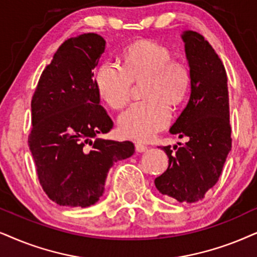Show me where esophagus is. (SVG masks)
<instances>
[{
  "instance_id": "34e87169",
  "label": "esophagus",
  "mask_w": 257,
  "mask_h": 257,
  "mask_svg": "<svg viewBox=\"0 0 257 257\" xmlns=\"http://www.w3.org/2000/svg\"><path fill=\"white\" fill-rule=\"evenodd\" d=\"M135 149H136V152H139V153L146 152V151H147V146L140 144V142H136V144H135Z\"/></svg>"
}]
</instances>
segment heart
Returning <instances> with one entry per match:
<instances>
[{
  "instance_id": "obj_1",
  "label": "heart",
  "mask_w": 257,
  "mask_h": 257,
  "mask_svg": "<svg viewBox=\"0 0 257 257\" xmlns=\"http://www.w3.org/2000/svg\"><path fill=\"white\" fill-rule=\"evenodd\" d=\"M122 67L104 61L95 74L100 99L110 108L121 109L131 99L133 83L145 79L142 102L134 103L118 117V131L124 138L148 140L171 119L172 105L180 104L191 87L187 65L172 59V52L154 41L132 45L122 54Z\"/></svg>"
}]
</instances>
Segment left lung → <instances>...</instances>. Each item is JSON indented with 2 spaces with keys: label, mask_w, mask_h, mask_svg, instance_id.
<instances>
[{
  "label": "left lung",
  "mask_w": 257,
  "mask_h": 257,
  "mask_svg": "<svg viewBox=\"0 0 257 257\" xmlns=\"http://www.w3.org/2000/svg\"><path fill=\"white\" fill-rule=\"evenodd\" d=\"M181 38L190 66L191 95L170 132L187 136L188 141L161 147L168 157V168L154 183L172 200L196 203L218 181L231 151L228 77L203 35L186 31Z\"/></svg>",
  "instance_id": "8db88e82"
}]
</instances>
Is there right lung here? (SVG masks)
<instances>
[{"label": "right lung", "mask_w": 257, "mask_h": 257, "mask_svg": "<svg viewBox=\"0 0 257 257\" xmlns=\"http://www.w3.org/2000/svg\"><path fill=\"white\" fill-rule=\"evenodd\" d=\"M104 50L98 34L67 39L42 71L32 98L29 149L42 190L63 206L93 205L110 167L135 152L131 141L96 139L113 125L99 104L93 76Z\"/></svg>", "instance_id": "right-lung-1"}]
</instances>
